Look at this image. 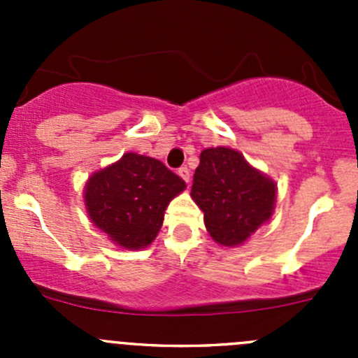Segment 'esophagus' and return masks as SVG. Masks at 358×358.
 <instances>
[{
    "label": "esophagus",
    "mask_w": 358,
    "mask_h": 358,
    "mask_svg": "<svg viewBox=\"0 0 358 358\" xmlns=\"http://www.w3.org/2000/svg\"><path fill=\"white\" fill-rule=\"evenodd\" d=\"M178 175H180V176H182V178H183V180H185V182H187V183H189V182H190V169H189V168H187V166H182V168H180V169H178Z\"/></svg>",
    "instance_id": "34e87169"
}]
</instances>
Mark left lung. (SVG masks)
Listing matches in <instances>:
<instances>
[{
  "mask_svg": "<svg viewBox=\"0 0 358 358\" xmlns=\"http://www.w3.org/2000/svg\"><path fill=\"white\" fill-rule=\"evenodd\" d=\"M190 196L204 213V225L213 241L234 248L268 222L275 208L277 185L237 150L213 147L201 152Z\"/></svg>",
  "mask_w": 358,
  "mask_h": 358,
  "instance_id": "1",
  "label": "left lung"
}]
</instances>
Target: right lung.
<instances>
[{
  "instance_id": "obj_1",
  "label": "right lung",
  "mask_w": 358,
  "mask_h": 358,
  "mask_svg": "<svg viewBox=\"0 0 358 358\" xmlns=\"http://www.w3.org/2000/svg\"><path fill=\"white\" fill-rule=\"evenodd\" d=\"M185 187L157 159L128 152L90 176L85 206L93 225L112 243L142 249L156 239L166 208Z\"/></svg>"
}]
</instances>
